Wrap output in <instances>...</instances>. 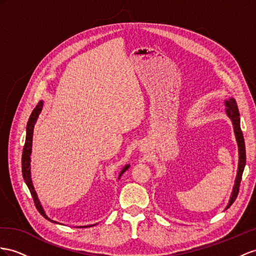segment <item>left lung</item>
I'll list each match as a JSON object with an SVG mask.
<instances>
[{"instance_id": "left-lung-1", "label": "left lung", "mask_w": 256, "mask_h": 256, "mask_svg": "<svg viewBox=\"0 0 256 256\" xmlns=\"http://www.w3.org/2000/svg\"><path fill=\"white\" fill-rule=\"evenodd\" d=\"M226 112L228 116L230 118L232 124H234V134H236V138H237L238 142V147H239V168H238V174H237V178H236L234 182V187L232 190V194L230 196V200H229V203L226 208L230 206L232 203L234 202L236 198L239 194V187H240V182L242 178V173H244V166H246V145H244V134H242V130L240 128V118H239V111L237 104H236V100L234 98H230L229 100H226Z\"/></svg>"}]
</instances>
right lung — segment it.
I'll use <instances>...</instances> for the list:
<instances>
[{"label": "right lung", "instance_id": "obj_1", "mask_svg": "<svg viewBox=\"0 0 256 256\" xmlns=\"http://www.w3.org/2000/svg\"><path fill=\"white\" fill-rule=\"evenodd\" d=\"M42 104H43L42 102H38L36 104V107L34 109V111H32V114H31V116L29 118V121H28V124H27V136H26V142H24V150H22V176H24V180L26 184H27V186L29 188L32 198H34V204H36V210L41 213L42 216H44L45 218L50 220L48 218V216L45 215V213L43 211V208L41 206L40 201H38V196H36V192L34 188V185H32L31 176H30V154H31V145H32V135H34V128L36 121L38 119V114L41 112V110H42ZM128 168V166H126V168H124L122 170V172L120 173V176L124 172H126ZM50 222H54V220H50ZM85 227H88V226H85Z\"/></svg>", "mask_w": 256, "mask_h": 256}]
</instances>
